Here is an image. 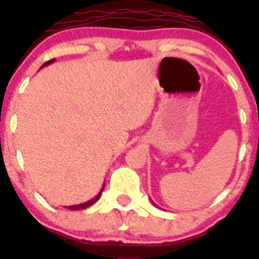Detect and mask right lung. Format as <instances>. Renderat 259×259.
<instances>
[{"mask_svg":"<svg viewBox=\"0 0 259 259\" xmlns=\"http://www.w3.org/2000/svg\"><path fill=\"white\" fill-rule=\"evenodd\" d=\"M54 59H51V61H48V62H46L45 64L43 65H47V64H50V63H52V62H53ZM103 190H104V187H103L102 189V191L99 192V194H98L97 196H95V197L93 198V200H91V201H88V202H84V203H81V205H74V206H68L67 208H69V209H73V211H77V209H84V208H87V207H89V206H92L93 205V203H95L97 202L98 200H99V197H100V195H102V192H103Z\"/></svg>","mask_w":259,"mask_h":259,"instance_id":"1","label":"right lung"}]
</instances>
